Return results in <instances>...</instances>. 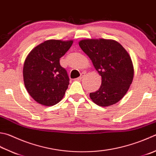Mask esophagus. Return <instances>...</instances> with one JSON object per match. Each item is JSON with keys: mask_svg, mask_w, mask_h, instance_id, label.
Returning a JSON list of instances; mask_svg holds the SVG:
<instances>
[{"mask_svg": "<svg viewBox=\"0 0 156 156\" xmlns=\"http://www.w3.org/2000/svg\"><path fill=\"white\" fill-rule=\"evenodd\" d=\"M85 75V73H82L81 74V76L79 77H78L77 79H78V80H81V79L83 77V76Z\"/></svg>", "mask_w": 156, "mask_h": 156, "instance_id": "1", "label": "esophagus"}]
</instances>
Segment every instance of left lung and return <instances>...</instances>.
<instances>
[{
  "label": "left lung",
  "mask_w": 156,
  "mask_h": 156,
  "mask_svg": "<svg viewBox=\"0 0 156 156\" xmlns=\"http://www.w3.org/2000/svg\"><path fill=\"white\" fill-rule=\"evenodd\" d=\"M79 45L102 77L101 87L90 94V98L101 107L117 103L128 92L133 80L134 67L130 55L114 40L84 39Z\"/></svg>",
  "instance_id": "left-lung-1"
}]
</instances>
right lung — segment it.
Listing matches in <instances>:
<instances>
[{"label":"right lung","mask_w":156,"mask_h":156,"mask_svg":"<svg viewBox=\"0 0 156 156\" xmlns=\"http://www.w3.org/2000/svg\"><path fill=\"white\" fill-rule=\"evenodd\" d=\"M73 41L48 40L39 44L26 57L23 68L25 87L35 101L53 106L65 94L69 84L66 69L60 58L68 51Z\"/></svg>","instance_id":"right-lung-1"}]
</instances>
